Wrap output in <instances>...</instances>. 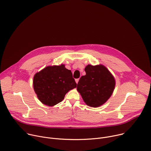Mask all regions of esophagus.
Listing matches in <instances>:
<instances>
[{"instance_id":"34e87169","label":"esophagus","mask_w":151,"mask_h":151,"mask_svg":"<svg viewBox=\"0 0 151 151\" xmlns=\"http://www.w3.org/2000/svg\"><path fill=\"white\" fill-rule=\"evenodd\" d=\"M79 79H75V82H76V83L78 84V82H79Z\"/></svg>"}]
</instances>
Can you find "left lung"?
I'll list each match as a JSON object with an SVG mask.
<instances>
[{
    "label": "left lung",
    "mask_w": 151,
    "mask_h": 151,
    "mask_svg": "<svg viewBox=\"0 0 151 151\" xmlns=\"http://www.w3.org/2000/svg\"><path fill=\"white\" fill-rule=\"evenodd\" d=\"M86 75L81 76L77 91L88 106L97 107L104 104L112 96L115 87V79L104 65L85 67Z\"/></svg>",
    "instance_id": "left-lung-1"
}]
</instances>
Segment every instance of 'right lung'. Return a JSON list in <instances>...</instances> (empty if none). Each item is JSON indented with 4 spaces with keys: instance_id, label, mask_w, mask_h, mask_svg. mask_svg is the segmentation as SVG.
I'll use <instances>...</instances> for the list:
<instances>
[{
    "instance_id": "1",
    "label": "right lung",
    "mask_w": 151,
    "mask_h": 151,
    "mask_svg": "<svg viewBox=\"0 0 151 151\" xmlns=\"http://www.w3.org/2000/svg\"><path fill=\"white\" fill-rule=\"evenodd\" d=\"M33 84L38 99L48 106L61 102L68 91L76 87L71 70L63 64L49 66L37 72L34 75Z\"/></svg>"
}]
</instances>
